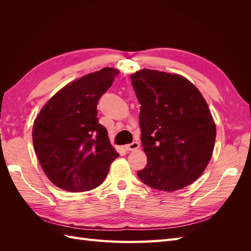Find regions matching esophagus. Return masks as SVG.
Wrapping results in <instances>:
<instances>
[{
  "mask_svg": "<svg viewBox=\"0 0 251 251\" xmlns=\"http://www.w3.org/2000/svg\"><path fill=\"white\" fill-rule=\"evenodd\" d=\"M139 146H140V144H139L138 141H133L130 144H126V151H135V150H137L139 148Z\"/></svg>",
  "mask_w": 251,
  "mask_h": 251,
  "instance_id": "obj_1",
  "label": "esophagus"
}]
</instances>
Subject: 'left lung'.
<instances>
[{
  "instance_id": "1",
  "label": "left lung",
  "mask_w": 251,
  "mask_h": 251,
  "mask_svg": "<svg viewBox=\"0 0 251 251\" xmlns=\"http://www.w3.org/2000/svg\"><path fill=\"white\" fill-rule=\"evenodd\" d=\"M140 103L148 164L137 173L150 187L174 192L192 184L210 160L216 125L195 85L179 74L142 69L131 75Z\"/></svg>"
}]
</instances>
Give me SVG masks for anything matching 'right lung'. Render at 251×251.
Wrapping results in <instances>:
<instances>
[{
  "label": "right lung",
  "instance_id": "1",
  "mask_svg": "<svg viewBox=\"0 0 251 251\" xmlns=\"http://www.w3.org/2000/svg\"><path fill=\"white\" fill-rule=\"evenodd\" d=\"M118 73L107 67L72 81L50 98L34 120L36 156L49 180L64 191L100 186L119 156L97 118L98 100Z\"/></svg>",
  "mask_w": 251,
  "mask_h": 251
}]
</instances>
